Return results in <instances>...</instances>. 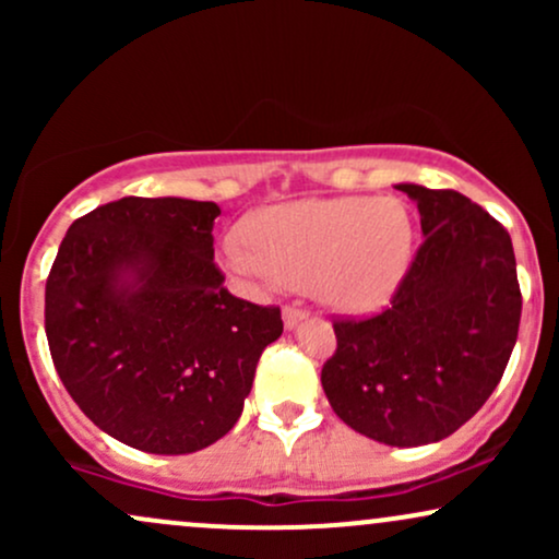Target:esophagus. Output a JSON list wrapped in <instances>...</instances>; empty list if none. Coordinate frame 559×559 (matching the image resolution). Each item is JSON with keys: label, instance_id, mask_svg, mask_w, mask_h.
<instances>
[{"label": "esophagus", "instance_id": "esophagus-1", "mask_svg": "<svg viewBox=\"0 0 559 559\" xmlns=\"http://www.w3.org/2000/svg\"><path fill=\"white\" fill-rule=\"evenodd\" d=\"M307 312L301 310V307H294V305H286L284 307V325L286 329H297L299 320H305Z\"/></svg>", "mask_w": 559, "mask_h": 559}]
</instances>
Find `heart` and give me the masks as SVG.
<instances>
[{
  "instance_id": "b5f03b06",
  "label": "heart",
  "mask_w": 559,
  "mask_h": 559,
  "mask_svg": "<svg viewBox=\"0 0 559 559\" xmlns=\"http://www.w3.org/2000/svg\"><path fill=\"white\" fill-rule=\"evenodd\" d=\"M249 239L226 243L230 271L312 286L333 310L365 316L386 307L400 288L415 228L394 197L301 199L254 215Z\"/></svg>"
}]
</instances>
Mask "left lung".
<instances>
[{
  "mask_svg": "<svg viewBox=\"0 0 559 559\" xmlns=\"http://www.w3.org/2000/svg\"><path fill=\"white\" fill-rule=\"evenodd\" d=\"M423 243L383 312L336 318L320 383L346 426L389 447L447 439L497 389L521 325L507 228L452 189L400 183Z\"/></svg>",
  "mask_w": 559,
  "mask_h": 559,
  "instance_id": "1",
  "label": "left lung"
}]
</instances>
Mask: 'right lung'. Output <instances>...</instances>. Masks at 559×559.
Here are the masks:
<instances>
[{"instance_id":"add662e5","label":"right lung","mask_w":559,"mask_h":559,"mask_svg":"<svg viewBox=\"0 0 559 559\" xmlns=\"http://www.w3.org/2000/svg\"><path fill=\"white\" fill-rule=\"evenodd\" d=\"M221 207L123 197L79 217L44 294L57 376L88 420L152 454L215 444L239 420L281 307L234 297L215 265Z\"/></svg>"}]
</instances>
